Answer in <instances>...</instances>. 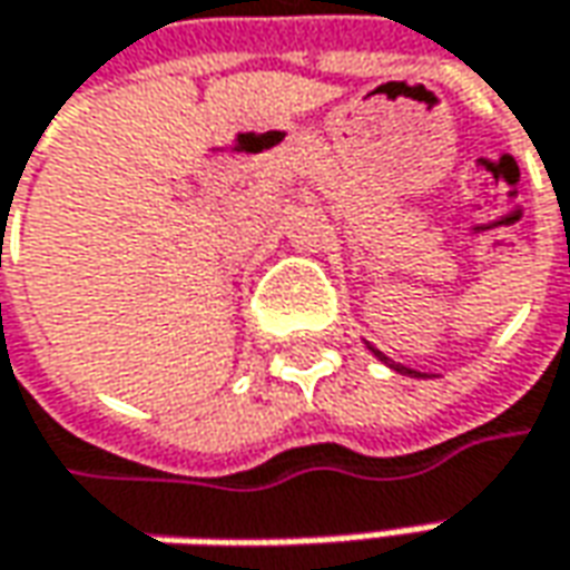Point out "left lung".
<instances>
[{"instance_id": "obj_1", "label": "left lung", "mask_w": 570, "mask_h": 570, "mask_svg": "<svg viewBox=\"0 0 570 570\" xmlns=\"http://www.w3.org/2000/svg\"><path fill=\"white\" fill-rule=\"evenodd\" d=\"M366 347H370V351H373V354H376V357H380V361H383V364L389 366V370H395V373H401V376H414V380H423V376H426V373H417V370H411V366H404V364H395V361H389V357H385L383 351H376V347L370 345V342H366Z\"/></svg>"}]
</instances>
